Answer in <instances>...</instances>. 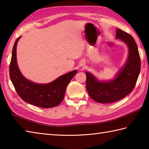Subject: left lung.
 Returning a JSON list of instances; mask_svg holds the SVG:
<instances>
[{
    "label": "left lung",
    "mask_w": 149,
    "mask_h": 149,
    "mask_svg": "<svg viewBox=\"0 0 149 149\" xmlns=\"http://www.w3.org/2000/svg\"><path fill=\"white\" fill-rule=\"evenodd\" d=\"M116 38L124 42L129 49L125 65L113 79L100 81L89 72H86V89L96 102L111 103L124 98L133 90L140 72L141 60L138 46L130 34L116 29Z\"/></svg>",
    "instance_id": "1"
}]
</instances>
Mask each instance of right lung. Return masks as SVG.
Returning <instances> with one entry per match:
<instances>
[{
	"label": "right lung",
	"instance_id": "1",
	"mask_svg": "<svg viewBox=\"0 0 149 149\" xmlns=\"http://www.w3.org/2000/svg\"><path fill=\"white\" fill-rule=\"evenodd\" d=\"M20 37L15 42L9 65V76L16 91L22 100L32 105L43 108L58 106L64 98L66 86L77 71L66 73L47 84H38L27 79L19 70L17 61V46Z\"/></svg>",
	"mask_w": 149,
	"mask_h": 149
}]
</instances>
